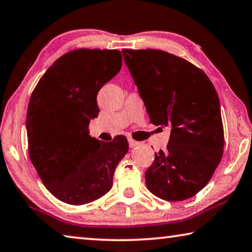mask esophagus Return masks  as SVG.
Returning a JSON list of instances; mask_svg holds the SVG:
<instances>
[{"label":"esophagus","instance_id":"obj_1","mask_svg":"<svg viewBox=\"0 0 252 252\" xmlns=\"http://www.w3.org/2000/svg\"><path fill=\"white\" fill-rule=\"evenodd\" d=\"M127 142H129V146H130V148H134V147L139 146V144H140L138 141H134V140H132V139H129V140H127Z\"/></svg>","mask_w":252,"mask_h":252}]
</instances>
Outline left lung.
Returning <instances> with one entry per match:
<instances>
[{"instance_id":"1","label":"left lung","mask_w":252,"mask_h":252,"mask_svg":"<svg viewBox=\"0 0 252 252\" xmlns=\"http://www.w3.org/2000/svg\"><path fill=\"white\" fill-rule=\"evenodd\" d=\"M152 125L171 126L164 151L156 153L146 185L156 197L182 201L206 187L223 153L219 96L207 74L161 50H122Z\"/></svg>"}]
</instances>
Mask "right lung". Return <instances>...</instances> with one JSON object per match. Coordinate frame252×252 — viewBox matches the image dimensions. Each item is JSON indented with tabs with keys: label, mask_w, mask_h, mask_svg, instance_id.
<instances>
[{
	"label": "right lung",
	"mask_w": 252,
	"mask_h": 252,
	"mask_svg": "<svg viewBox=\"0 0 252 252\" xmlns=\"http://www.w3.org/2000/svg\"><path fill=\"white\" fill-rule=\"evenodd\" d=\"M122 65L118 50L79 49L51 65L32 92L27 113L29 155L55 198L80 206L112 188L117 165L129 150L126 136L103 142L89 134L99 114L97 92Z\"/></svg>",
	"instance_id": "1"
}]
</instances>
